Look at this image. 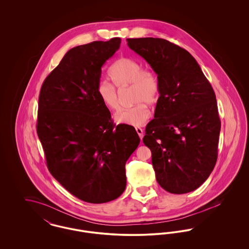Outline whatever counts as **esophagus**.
I'll return each mask as SVG.
<instances>
[{
  "mask_svg": "<svg viewBox=\"0 0 249 249\" xmlns=\"http://www.w3.org/2000/svg\"><path fill=\"white\" fill-rule=\"evenodd\" d=\"M135 130H136V131H137V133H138V135H139L140 139L142 140V137H143V130H142V128H140V127H137V128H135Z\"/></svg>",
  "mask_w": 249,
  "mask_h": 249,
  "instance_id": "1",
  "label": "esophagus"
}]
</instances>
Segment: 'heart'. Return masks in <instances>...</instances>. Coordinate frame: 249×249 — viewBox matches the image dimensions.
Masks as SVG:
<instances>
[{"label":"heart","mask_w":249,"mask_h":249,"mask_svg":"<svg viewBox=\"0 0 249 249\" xmlns=\"http://www.w3.org/2000/svg\"><path fill=\"white\" fill-rule=\"evenodd\" d=\"M108 74L117 88L130 87L131 100L136 103L133 107L120 110L115 120L130 126L143 125L151 115L146 104L154 106L160 97V83L157 73L151 69H142V64L136 59L122 57L110 67ZM96 91L105 107L110 110L119 109L120 99L114 86L101 80L97 84Z\"/></svg>","instance_id":"1"}]
</instances>
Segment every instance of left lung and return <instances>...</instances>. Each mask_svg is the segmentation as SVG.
Segmentation results:
<instances>
[{
	"instance_id": "8db88e82",
	"label": "left lung",
	"mask_w": 249,
	"mask_h": 249,
	"mask_svg": "<svg viewBox=\"0 0 249 249\" xmlns=\"http://www.w3.org/2000/svg\"><path fill=\"white\" fill-rule=\"evenodd\" d=\"M129 48L157 73L160 97L145 128L156 179L184 194L209 178L217 160L221 122L213 88L190 52L161 38H129Z\"/></svg>"
}]
</instances>
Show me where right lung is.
Listing matches in <instances>:
<instances>
[{
    "label": "right lung",
    "mask_w": 249,
    "mask_h": 249,
    "mask_svg": "<svg viewBox=\"0 0 249 249\" xmlns=\"http://www.w3.org/2000/svg\"><path fill=\"white\" fill-rule=\"evenodd\" d=\"M120 38L70 49L42 85L36 130L50 174L73 196L90 203L113 201L126 188L125 164L140 138L116 126L96 87Z\"/></svg>",
    "instance_id": "obj_1"
}]
</instances>
